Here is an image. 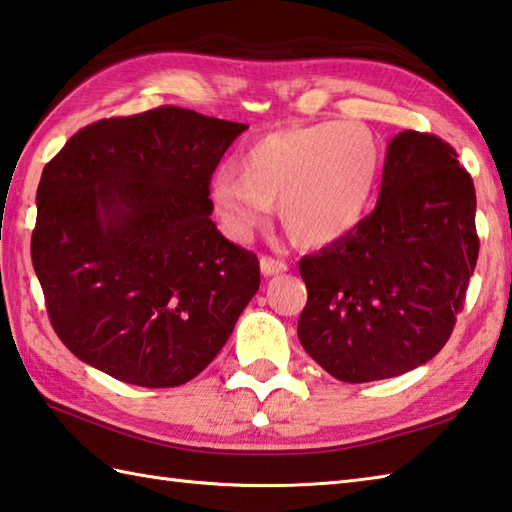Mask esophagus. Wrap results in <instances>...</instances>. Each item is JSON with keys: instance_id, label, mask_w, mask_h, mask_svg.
Returning a JSON list of instances; mask_svg holds the SVG:
<instances>
[{"instance_id": "1", "label": "esophagus", "mask_w": 512, "mask_h": 512, "mask_svg": "<svg viewBox=\"0 0 512 512\" xmlns=\"http://www.w3.org/2000/svg\"><path fill=\"white\" fill-rule=\"evenodd\" d=\"M260 271H263V276L283 274V271H287V263H283V260H278V258L263 256L260 258Z\"/></svg>"}]
</instances>
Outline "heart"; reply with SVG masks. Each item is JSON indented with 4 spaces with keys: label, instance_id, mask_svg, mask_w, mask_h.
Segmentation results:
<instances>
[{
    "label": "heart",
    "instance_id": "heart-1",
    "mask_svg": "<svg viewBox=\"0 0 512 512\" xmlns=\"http://www.w3.org/2000/svg\"><path fill=\"white\" fill-rule=\"evenodd\" d=\"M210 185L223 232L245 241L265 227L278 203L298 245L325 247L347 238L369 214L380 176V148L360 123L322 121L258 137Z\"/></svg>",
    "mask_w": 512,
    "mask_h": 512
}]
</instances>
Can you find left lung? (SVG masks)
<instances>
[{
  "label": "left lung",
  "instance_id": "obj_1",
  "mask_svg": "<svg viewBox=\"0 0 512 512\" xmlns=\"http://www.w3.org/2000/svg\"><path fill=\"white\" fill-rule=\"evenodd\" d=\"M479 254L475 185L446 141L393 137L375 210L300 260L298 338L342 382L395 378L451 338Z\"/></svg>",
  "mask_w": 512,
  "mask_h": 512
}]
</instances>
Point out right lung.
Masks as SVG:
<instances>
[{
  "instance_id": "obj_1",
  "label": "right lung",
  "mask_w": 512,
  "mask_h": 512,
  "mask_svg": "<svg viewBox=\"0 0 512 512\" xmlns=\"http://www.w3.org/2000/svg\"><path fill=\"white\" fill-rule=\"evenodd\" d=\"M245 123L174 106L72 134L37 187L33 267L59 340L121 382L196 378L260 285L212 223L210 181Z\"/></svg>"
}]
</instances>
